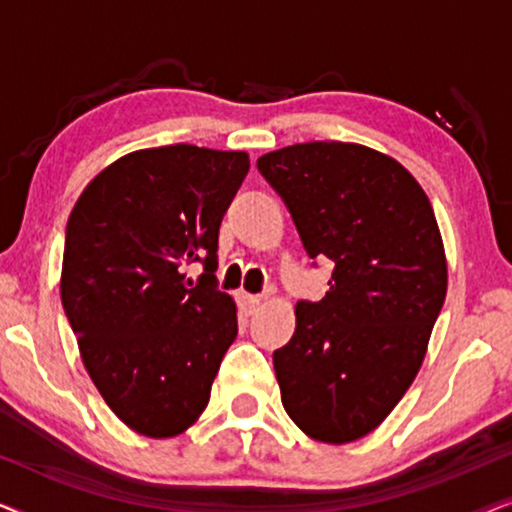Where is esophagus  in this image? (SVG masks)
Listing matches in <instances>:
<instances>
[{"label": "esophagus", "instance_id": "34e87169", "mask_svg": "<svg viewBox=\"0 0 512 512\" xmlns=\"http://www.w3.org/2000/svg\"><path fill=\"white\" fill-rule=\"evenodd\" d=\"M237 303H240V310L244 314H254L261 305V296H251V293H237Z\"/></svg>", "mask_w": 512, "mask_h": 512}]
</instances>
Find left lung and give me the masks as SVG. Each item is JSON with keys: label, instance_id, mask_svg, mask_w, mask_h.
I'll return each instance as SVG.
<instances>
[{"label": "left lung", "instance_id": "1", "mask_svg": "<svg viewBox=\"0 0 512 512\" xmlns=\"http://www.w3.org/2000/svg\"><path fill=\"white\" fill-rule=\"evenodd\" d=\"M310 258L335 263L319 303L272 354L284 410L307 436L342 445L377 429L415 380L447 293V261L422 186L394 158L349 142L265 153Z\"/></svg>", "mask_w": 512, "mask_h": 512}]
</instances>
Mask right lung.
<instances>
[{
	"mask_svg": "<svg viewBox=\"0 0 512 512\" xmlns=\"http://www.w3.org/2000/svg\"><path fill=\"white\" fill-rule=\"evenodd\" d=\"M247 172L244 151H132L69 214L62 307L90 380L142 436H179L202 415L237 335L214 272L221 219ZM191 262L206 265L198 283L183 272Z\"/></svg>",
	"mask_w": 512,
	"mask_h": 512,
	"instance_id": "1",
	"label": "right lung"
}]
</instances>
